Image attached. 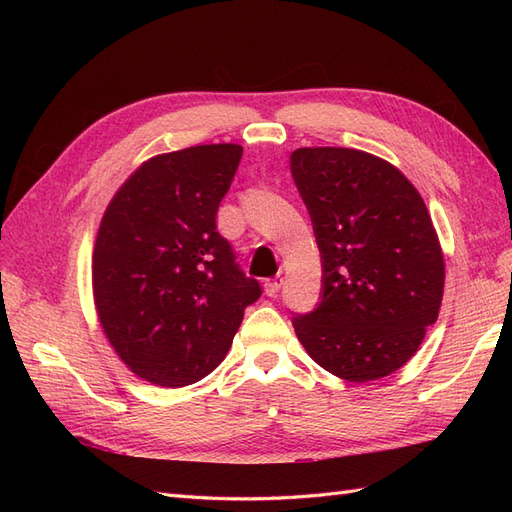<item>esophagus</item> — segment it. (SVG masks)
I'll return each mask as SVG.
<instances>
[{
    "mask_svg": "<svg viewBox=\"0 0 512 512\" xmlns=\"http://www.w3.org/2000/svg\"><path fill=\"white\" fill-rule=\"evenodd\" d=\"M282 284H284V277L275 275V277H271V280L265 282V292L269 294V297H277V292H280Z\"/></svg>",
    "mask_w": 512,
    "mask_h": 512,
    "instance_id": "obj_1",
    "label": "esophagus"
}]
</instances>
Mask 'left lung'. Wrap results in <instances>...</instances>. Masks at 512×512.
<instances>
[{
  "label": "left lung",
  "mask_w": 512,
  "mask_h": 512,
  "mask_svg": "<svg viewBox=\"0 0 512 512\" xmlns=\"http://www.w3.org/2000/svg\"><path fill=\"white\" fill-rule=\"evenodd\" d=\"M290 173L322 260V301L292 320L294 333L337 378L389 376L442 305L444 256L423 198L399 168L359 149H294Z\"/></svg>",
  "instance_id": "obj_1"
}]
</instances>
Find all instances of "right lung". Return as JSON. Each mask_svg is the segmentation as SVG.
<instances>
[{
	"mask_svg": "<svg viewBox=\"0 0 512 512\" xmlns=\"http://www.w3.org/2000/svg\"><path fill=\"white\" fill-rule=\"evenodd\" d=\"M241 156L232 143L160 153L102 215L91 258L98 320L132 374L164 389L209 376L262 292L215 224Z\"/></svg>",
	"mask_w": 512,
	"mask_h": 512,
	"instance_id": "add662e5",
	"label": "right lung"
}]
</instances>
